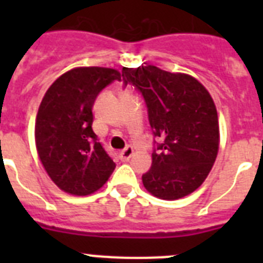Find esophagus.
Here are the masks:
<instances>
[{
	"label": "esophagus",
	"instance_id": "34e87169",
	"mask_svg": "<svg viewBox=\"0 0 263 263\" xmlns=\"http://www.w3.org/2000/svg\"><path fill=\"white\" fill-rule=\"evenodd\" d=\"M133 153H134L133 146H126V147H125L124 150L120 153V158L122 160H129L130 157L133 155Z\"/></svg>",
	"mask_w": 263,
	"mask_h": 263
}]
</instances>
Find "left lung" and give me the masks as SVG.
I'll return each instance as SVG.
<instances>
[{"label":"left lung","mask_w":263,"mask_h":263,"mask_svg":"<svg viewBox=\"0 0 263 263\" xmlns=\"http://www.w3.org/2000/svg\"><path fill=\"white\" fill-rule=\"evenodd\" d=\"M124 87L142 95L154 139L145 188L164 200L194 192L210 174L218 152V120L208 90L195 78L155 66L122 68Z\"/></svg>","instance_id":"obj_1"}]
</instances>
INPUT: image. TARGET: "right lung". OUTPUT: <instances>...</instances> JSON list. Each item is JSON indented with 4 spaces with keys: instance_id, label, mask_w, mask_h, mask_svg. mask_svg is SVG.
Wrapping results in <instances>:
<instances>
[{
    "instance_id": "1",
    "label": "right lung",
    "mask_w": 263,
    "mask_h": 263,
    "mask_svg": "<svg viewBox=\"0 0 263 263\" xmlns=\"http://www.w3.org/2000/svg\"><path fill=\"white\" fill-rule=\"evenodd\" d=\"M120 72L80 67L53 81L39 106L35 143L52 182L72 195L85 196L103 187L116 164L92 130L93 104Z\"/></svg>"
}]
</instances>
